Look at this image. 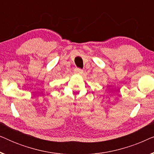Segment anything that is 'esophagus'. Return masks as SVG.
Listing matches in <instances>:
<instances>
[{
  "label": "esophagus",
  "mask_w": 154,
  "mask_h": 154,
  "mask_svg": "<svg viewBox=\"0 0 154 154\" xmlns=\"http://www.w3.org/2000/svg\"><path fill=\"white\" fill-rule=\"evenodd\" d=\"M74 73H75V74H79V75H81L83 73V70L79 68H75L74 69Z\"/></svg>",
  "instance_id": "1"
}]
</instances>
